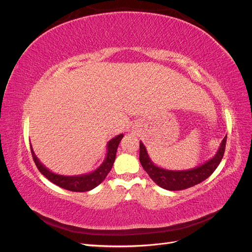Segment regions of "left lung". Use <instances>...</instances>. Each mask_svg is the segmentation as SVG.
<instances>
[{"label":"left lung","mask_w":252,"mask_h":252,"mask_svg":"<svg viewBox=\"0 0 252 252\" xmlns=\"http://www.w3.org/2000/svg\"><path fill=\"white\" fill-rule=\"evenodd\" d=\"M227 135L223 139L216 156L206 163L187 170H168L155 165L149 158L146 147L140 142V162L144 170L148 173L157 185L167 190H183L192 187L207 179L217 169L225 152Z\"/></svg>","instance_id":"left-lung-1"}]
</instances>
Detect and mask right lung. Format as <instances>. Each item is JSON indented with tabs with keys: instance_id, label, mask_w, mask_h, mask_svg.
Returning a JSON list of instances; mask_svg holds the SVG:
<instances>
[{
	"instance_id": "obj_1",
	"label": "right lung",
	"mask_w": 252,
	"mask_h": 252,
	"mask_svg": "<svg viewBox=\"0 0 252 252\" xmlns=\"http://www.w3.org/2000/svg\"><path fill=\"white\" fill-rule=\"evenodd\" d=\"M122 138H123V134H119L116 138L111 139L108 142L107 155H106L104 162L97 169L90 173L80 175H60L57 173H53L39 161V158L34 155L32 145H30V148H32V155L37 169L40 170V172L45 178H47L50 182L53 183V184H56L64 189L70 190V191L84 192L95 188L97 185L101 184L106 177H107V174L112 168L114 159H116L118 146Z\"/></svg>"
}]
</instances>
